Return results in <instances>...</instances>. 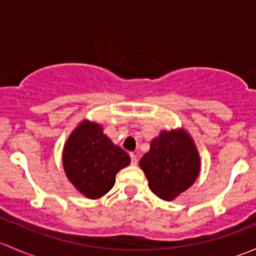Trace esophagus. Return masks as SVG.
<instances>
[{
    "instance_id": "esophagus-1",
    "label": "esophagus",
    "mask_w": 256,
    "mask_h": 256,
    "mask_svg": "<svg viewBox=\"0 0 256 256\" xmlns=\"http://www.w3.org/2000/svg\"><path fill=\"white\" fill-rule=\"evenodd\" d=\"M130 157H131V164H138V154H130Z\"/></svg>"
}]
</instances>
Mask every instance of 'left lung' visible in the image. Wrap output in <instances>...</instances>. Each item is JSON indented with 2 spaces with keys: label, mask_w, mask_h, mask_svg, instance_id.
I'll return each instance as SVG.
<instances>
[{
  "label": "left lung",
  "mask_w": 256,
  "mask_h": 256,
  "mask_svg": "<svg viewBox=\"0 0 256 256\" xmlns=\"http://www.w3.org/2000/svg\"><path fill=\"white\" fill-rule=\"evenodd\" d=\"M140 166L152 192L161 200H172L197 180L200 156L184 131H164L152 141Z\"/></svg>",
  "instance_id": "left-lung-1"
}]
</instances>
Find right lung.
Listing matches in <instances>:
<instances>
[{
	"label": "right lung",
	"instance_id": "add662e5",
	"mask_svg": "<svg viewBox=\"0 0 256 256\" xmlns=\"http://www.w3.org/2000/svg\"><path fill=\"white\" fill-rule=\"evenodd\" d=\"M66 177L85 197L96 200L115 184V176L130 164V156L102 134V126L80 124L63 151Z\"/></svg>",
	"mask_w": 256,
	"mask_h": 256
}]
</instances>
